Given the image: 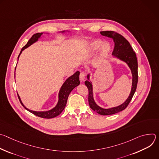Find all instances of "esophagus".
Instances as JSON below:
<instances>
[{"mask_svg":"<svg viewBox=\"0 0 159 159\" xmlns=\"http://www.w3.org/2000/svg\"><path fill=\"white\" fill-rule=\"evenodd\" d=\"M85 75L84 72H81L80 74V77H80V80L81 82H84L85 80Z\"/></svg>","mask_w":159,"mask_h":159,"instance_id":"obj_1","label":"esophagus"}]
</instances>
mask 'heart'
I'll return each mask as SVG.
<instances>
[{
  "mask_svg": "<svg viewBox=\"0 0 159 159\" xmlns=\"http://www.w3.org/2000/svg\"><path fill=\"white\" fill-rule=\"evenodd\" d=\"M99 50V59L104 60L109 55L111 50V45L108 43H104L101 39H96L87 44L84 49L86 55H93Z\"/></svg>",
  "mask_w": 159,
  "mask_h": 159,
  "instance_id": "1",
  "label": "heart"
}]
</instances>
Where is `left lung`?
<instances>
[{
	"mask_svg": "<svg viewBox=\"0 0 159 159\" xmlns=\"http://www.w3.org/2000/svg\"><path fill=\"white\" fill-rule=\"evenodd\" d=\"M100 33L102 36L112 39L115 43V49L112 54L113 57L126 63L129 68L132 75L131 92L126 100L118 106L106 109L101 107L96 102L94 98L93 82L90 80V74H89L87 75V80L85 82V84L89 90V104L90 108L101 115H111L124 110L131 101L137 89L138 83V62L136 54L129 43L122 35L111 31H101Z\"/></svg>",
	"mask_w": 159,
	"mask_h": 159,
	"instance_id": "1",
	"label": "left lung"
}]
</instances>
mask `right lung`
<instances>
[{"instance_id": "add662e5", "label": "right lung", "mask_w": 159, "mask_h": 159, "mask_svg": "<svg viewBox=\"0 0 159 159\" xmlns=\"http://www.w3.org/2000/svg\"><path fill=\"white\" fill-rule=\"evenodd\" d=\"M65 32H69V31H61L59 33H64ZM43 34V33H36L32 36V37L28 41V43L21 49V51H20V53L18 56V58H17V61H18L19 58L20 54L22 53V51L25 50L26 48H27L28 47H29L30 46H31V45L33 44V43H36L37 41H38V39L41 37ZM45 34H48L49 33H45ZM15 71H16V69H15ZM79 75H80V72L79 71H77L72 76L66 79V80L64 82V83L63 84V85H61V87L59 90L58 100L57 104H56V106L54 107H53L50 110L44 111H35L30 110L23 104V103H22V102L20 99V96L17 94L19 101L21 103V104L22 105V106H23L26 110H28V111H30V112L33 113V114H34V115H36L38 117L43 118H47V119L55 118V117L58 116L64 109V108L66 104L68 97H69L72 90L75 87H76L77 86H78L80 84Z\"/></svg>"}]
</instances>
